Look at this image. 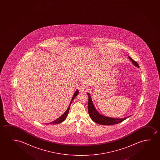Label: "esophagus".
I'll list each match as a JSON object with an SVG mask.
<instances>
[{
    "mask_svg": "<svg viewBox=\"0 0 160 160\" xmlns=\"http://www.w3.org/2000/svg\"><path fill=\"white\" fill-rule=\"evenodd\" d=\"M80 91H82V92H85L87 90H88V88L85 85H82L80 87Z\"/></svg>",
    "mask_w": 160,
    "mask_h": 160,
    "instance_id": "obj_1",
    "label": "esophagus"
}]
</instances>
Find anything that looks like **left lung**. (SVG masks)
<instances>
[{"label":"left lung","mask_w":160,"mask_h":160,"mask_svg":"<svg viewBox=\"0 0 160 160\" xmlns=\"http://www.w3.org/2000/svg\"><path fill=\"white\" fill-rule=\"evenodd\" d=\"M129 57L130 60H131L132 63L134 66L137 67H139L138 63L137 62L134 61L133 59H132L131 57ZM88 114L90 115V118H91L92 120L94 121V122L98 123L99 125H112L115 124H118L119 123L122 122L123 121L125 120L126 118H128L129 116L124 118H111L107 116H104L98 113V112L97 111L96 108H94L93 102H92V99L91 96L89 93H88Z\"/></svg>","instance_id":"left-lung-1"}]
</instances>
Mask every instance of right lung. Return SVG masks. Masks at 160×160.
I'll return each instance as SVG.
<instances>
[{
    "instance_id": "add662e5",
    "label": "right lung",
    "mask_w": 160,
    "mask_h": 160,
    "mask_svg": "<svg viewBox=\"0 0 160 160\" xmlns=\"http://www.w3.org/2000/svg\"><path fill=\"white\" fill-rule=\"evenodd\" d=\"M78 93H79V91H78V90H77V91H75V93L74 94V95H73V96H72V100L70 101V104H69V105L68 109L66 110V112H65L60 118H57V120H56L54 121H52V122H51V123H46V124H47V125H49V124H58V123H60L62 122L63 121L65 120V119H66V118L67 117V115H68V112H69V108H70V105H71V104L72 103V100L75 98V97L77 96V95L78 94Z\"/></svg>"
}]
</instances>
